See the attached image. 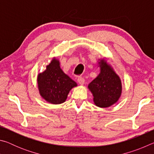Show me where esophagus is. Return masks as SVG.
<instances>
[{"mask_svg": "<svg viewBox=\"0 0 154 154\" xmlns=\"http://www.w3.org/2000/svg\"><path fill=\"white\" fill-rule=\"evenodd\" d=\"M77 82H78V83H79V85H84V83H85V79H84V78L83 77H79V78H78V79H77Z\"/></svg>", "mask_w": 154, "mask_h": 154, "instance_id": "34e87169", "label": "esophagus"}]
</instances>
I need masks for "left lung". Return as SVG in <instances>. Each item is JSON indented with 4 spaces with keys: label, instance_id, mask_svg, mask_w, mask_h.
Wrapping results in <instances>:
<instances>
[{
    "label": "left lung",
    "instance_id": "8db88e82",
    "mask_svg": "<svg viewBox=\"0 0 154 154\" xmlns=\"http://www.w3.org/2000/svg\"><path fill=\"white\" fill-rule=\"evenodd\" d=\"M100 73L88 85V89L93 95L95 105L106 108L118 102L122 92L119 77L105 59L99 60Z\"/></svg>",
    "mask_w": 154,
    "mask_h": 154
}]
</instances>
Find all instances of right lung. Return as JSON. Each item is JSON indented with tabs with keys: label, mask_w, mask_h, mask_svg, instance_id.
Returning <instances> with one entry per match:
<instances>
[{
	"label": "right lung",
	"mask_w": 154,
	"mask_h": 154,
	"mask_svg": "<svg viewBox=\"0 0 154 154\" xmlns=\"http://www.w3.org/2000/svg\"><path fill=\"white\" fill-rule=\"evenodd\" d=\"M37 85L41 97L53 105L64 103L71 90L77 86V83L61 69L56 58L52 59L45 71L38 74Z\"/></svg>",
	"instance_id": "right-lung-1"
}]
</instances>
